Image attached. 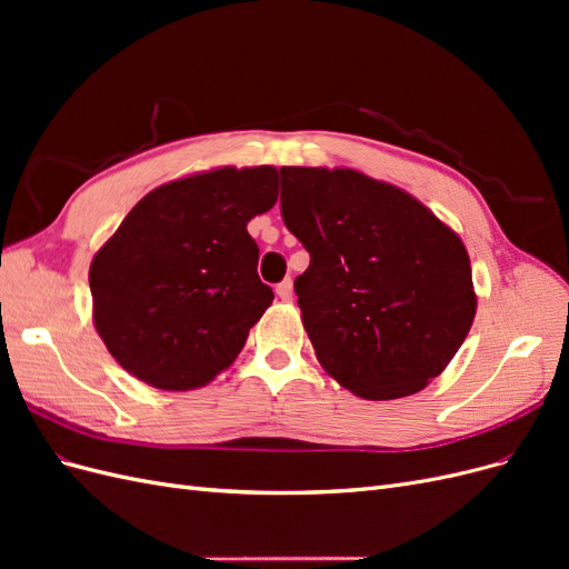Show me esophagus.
<instances>
[{"label":"esophagus","instance_id":"esophagus-1","mask_svg":"<svg viewBox=\"0 0 569 569\" xmlns=\"http://www.w3.org/2000/svg\"><path fill=\"white\" fill-rule=\"evenodd\" d=\"M274 291H278V297H280V299L289 301V299H291V295H295V282H291V280L287 278V280H282V282L278 284V289H274Z\"/></svg>","mask_w":569,"mask_h":569}]
</instances>
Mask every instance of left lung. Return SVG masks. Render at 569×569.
<instances>
[{
    "label": "left lung",
    "mask_w": 569,
    "mask_h": 569,
    "mask_svg": "<svg viewBox=\"0 0 569 569\" xmlns=\"http://www.w3.org/2000/svg\"><path fill=\"white\" fill-rule=\"evenodd\" d=\"M287 230L311 253L295 280L322 368L370 401L441 375L477 311L460 237L403 189L351 168H280Z\"/></svg>",
    "instance_id": "1"
}]
</instances>
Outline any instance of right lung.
Masks as SVG:
<instances>
[{"instance_id": "obj_1", "label": "right lung", "mask_w": 569, "mask_h": 569, "mask_svg": "<svg viewBox=\"0 0 569 569\" xmlns=\"http://www.w3.org/2000/svg\"><path fill=\"white\" fill-rule=\"evenodd\" d=\"M274 201L272 166H226L157 187L97 251L94 327L137 380L203 387L242 351L274 299L256 272L247 222Z\"/></svg>"}]
</instances>
